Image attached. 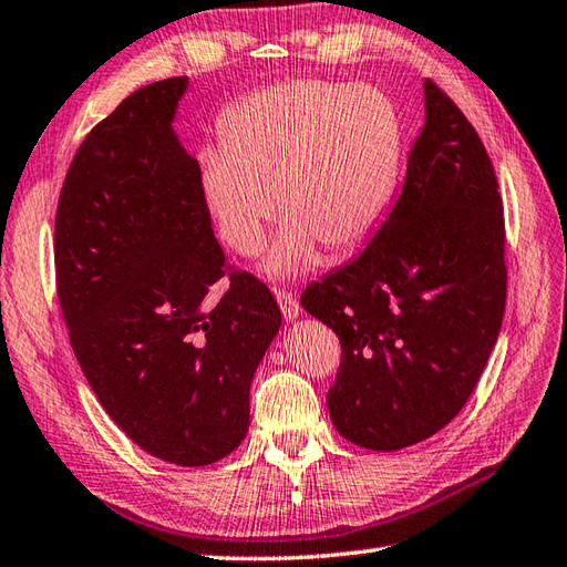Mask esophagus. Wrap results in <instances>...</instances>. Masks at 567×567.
Listing matches in <instances>:
<instances>
[{"label": "esophagus", "mask_w": 567, "mask_h": 567, "mask_svg": "<svg viewBox=\"0 0 567 567\" xmlns=\"http://www.w3.org/2000/svg\"><path fill=\"white\" fill-rule=\"evenodd\" d=\"M274 296H276V303H279L284 318L288 322L300 316V306H298V298L293 291H286V288H274Z\"/></svg>", "instance_id": "1"}]
</instances>
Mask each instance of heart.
<instances>
[{"label":"heart","mask_w":567,"mask_h":567,"mask_svg":"<svg viewBox=\"0 0 567 567\" xmlns=\"http://www.w3.org/2000/svg\"><path fill=\"white\" fill-rule=\"evenodd\" d=\"M220 145L200 155L208 216L235 255L255 257L279 213L274 276L310 269L318 247L342 257L369 240L402 167L400 116L369 84L291 80L249 94L223 116Z\"/></svg>","instance_id":"heart-1"}]
</instances>
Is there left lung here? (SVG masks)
<instances>
[{
  "mask_svg": "<svg viewBox=\"0 0 567 567\" xmlns=\"http://www.w3.org/2000/svg\"><path fill=\"white\" fill-rule=\"evenodd\" d=\"M424 109L398 204L354 261L300 296L342 344L327 393L337 432L373 451L420 444L456 417L505 318V216L493 162L432 80Z\"/></svg>",
  "mask_w": 567,
  "mask_h": 567,
  "instance_id": "1",
  "label": "left lung"
}]
</instances>
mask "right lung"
Segmentation results:
<instances>
[{"label":"right lung","instance_id":"1","mask_svg":"<svg viewBox=\"0 0 567 567\" xmlns=\"http://www.w3.org/2000/svg\"><path fill=\"white\" fill-rule=\"evenodd\" d=\"M186 78L153 82L96 123L55 213V279L80 367L109 417L167 463L208 465L240 446L249 385L281 327L271 291L228 274L198 162L172 118Z\"/></svg>","mask_w":567,"mask_h":567}]
</instances>
